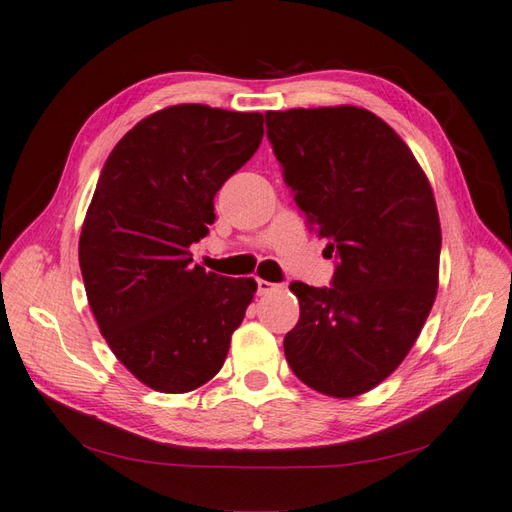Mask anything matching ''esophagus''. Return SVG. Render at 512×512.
<instances>
[{
    "mask_svg": "<svg viewBox=\"0 0 512 512\" xmlns=\"http://www.w3.org/2000/svg\"><path fill=\"white\" fill-rule=\"evenodd\" d=\"M279 287H281V285H277V283L257 279V294H259V296H266V294H270V292H277Z\"/></svg>",
    "mask_w": 512,
    "mask_h": 512,
    "instance_id": "34e87169",
    "label": "esophagus"
}]
</instances>
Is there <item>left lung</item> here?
<instances>
[{
	"label": "left lung",
	"instance_id": "obj_1",
	"mask_svg": "<svg viewBox=\"0 0 512 512\" xmlns=\"http://www.w3.org/2000/svg\"><path fill=\"white\" fill-rule=\"evenodd\" d=\"M266 134L307 225L337 259L331 287L290 285L300 318L285 359L311 389L355 398L404 361L435 303V196L404 140L363 108L266 112Z\"/></svg>",
	"mask_w": 512,
	"mask_h": 512
}]
</instances>
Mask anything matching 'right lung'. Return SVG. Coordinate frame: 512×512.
Segmentation results:
<instances>
[{
	"mask_svg": "<svg viewBox=\"0 0 512 512\" xmlns=\"http://www.w3.org/2000/svg\"><path fill=\"white\" fill-rule=\"evenodd\" d=\"M264 138V114L181 103L142 119L103 166L80 235L101 335L140 383L186 393L214 378L257 283L192 264L214 196Z\"/></svg>",
	"mask_w": 512,
	"mask_h": 512,
	"instance_id": "right-lung-1",
	"label": "right lung"
}]
</instances>
